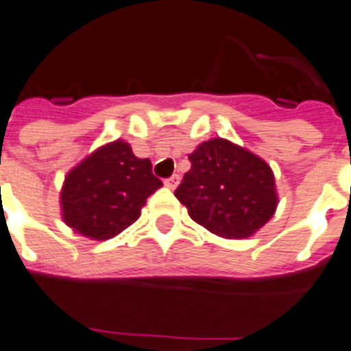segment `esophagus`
Returning a JSON list of instances; mask_svg holds the SVG:
<instances>
[{"mask_svg":"<svg viewBox=\"0 0 351 351\" xmlns=\"http://www.w3.org/2000/svg\"><path fill=\"white\" fill-rule=\"evenodd\" d=\"M179 181H181V178H179V176H172V178L165 181V186H167V189H170V190H176V189H178Z\"/></svg>","mask_w":351,"mask_h":351,"instance_id":"obj_1","label":"esophagus"}]
</instances>
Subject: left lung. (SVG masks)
Here are the masks:
<instances>
[{
    "instance_id": "8db88e82",
    "label": "left lung",
    "mask_w": 351,
    "mask_h": 351,
    "mask_svg": "<svg viewBox=\"0 0 351 351\" xmlns=\"http://www.w3.org/2000/svg\"><path fill=\"white\" fill-rule=\"evenodd\" d=\"M189 159L192 168L176 197L195 223L224 239H246L274 217L276 178L257 154L214 137L197 145Z\"/></svg>"
}]
</instances>
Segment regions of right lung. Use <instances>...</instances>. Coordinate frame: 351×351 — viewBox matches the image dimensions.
Segmentation results:
<instances>
[{
	"label": "right lung",
	"instance_id": "1",
	"mask_svg": "<svg viewBox=\"0 0 351 351\" xmlns=\"http://www.w3.org/2000/svg\"><path fill=\"white\" fill-rule=\"evenodd\" d=\"M161 186L150 159L136 158L130 143L116 139L96 148L64 176L61 219L83 237L112 239L139 219L148 195Z\"/></svg>",
	"mask_w": 351,
	"mask_h": 351
}]
</instances>
